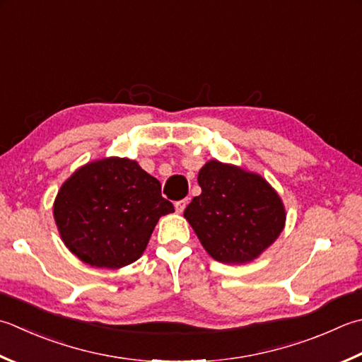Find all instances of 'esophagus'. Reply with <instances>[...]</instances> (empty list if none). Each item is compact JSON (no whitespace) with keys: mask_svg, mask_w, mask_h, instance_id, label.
<instances>
[{"mask_svg":"<svg viewBox=\"0 0 362 362\" xmlns=\"http://www.w3.org/2000/svg\"><path fill=\"white\" fill-rule=\"evenodd\" d=\"M187 204H188V201H187V199H182V201H177V202L174 204V207H175V210H177V211H179V214H182V211L185 210Z\"/></svg>","mask_w":362,"mask_h":362,"instance_id":"esophagus-1","label":"esophagus"}]
</instances>
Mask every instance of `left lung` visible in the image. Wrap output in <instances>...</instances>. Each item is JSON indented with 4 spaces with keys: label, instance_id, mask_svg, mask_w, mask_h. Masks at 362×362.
I'll list each match as a JSON object with an SVG mask.
<instances>
[{
    "label": "left lung",
    "instance_id": "8db88e82",
    "mask_svg": "<svg viewBox=\"0 0 362 362\" xmlns=\"http://www.w3.org/2000/svg\"><path fill=\"white\" fill-rule=\"evenodd\" d=\"M202 189L183 211L204 250L221 264L257 259L281 235L286 207L264 177L210 160L197 174Z\"/></svg>",
    "mask_w": 362,
    "mask_h": 362
}]
</instances>
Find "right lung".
Segmentation results:
<instances>
[{"instance_id":"obj_1","label":"right lung","mask_w":362,"mask_h":362,"mask_svg":"<svg viewBox=\"0 0 362 362\" xmlns=\"http://www.w3.org/2000/svg\"><path fill=\"white\" fill-rule=\"evenodd\" d=\"M173 211L160 182L138 161L119 157L78 168L53 204L54 223L69 251L84 264L110 270L143 256L158 219Z\"/></svg>"}]
</instances>
